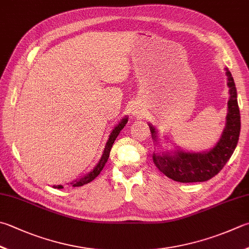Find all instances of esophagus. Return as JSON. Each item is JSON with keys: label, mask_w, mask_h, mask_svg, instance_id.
Segmentation results:
<instances>
[{"label": "esophagus", "mask_w": 249, "mask_h": 249, "mask_svg": "<svg viewBox=\"0 0 249 249\" xmlns=\"http://www.w3.org/2000/svg\"><path fill=\"white\" fill-rule=\"evenodd\" d=\"M138 110H139V109H134L132 114H133V115H139V114H140V111H138Z\"/></svg>", "instance_id": "1"}]
</instances>
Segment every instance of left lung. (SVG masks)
Returning a JSON list of instances; mask_svg holds the SVG:
<instances>
[{
  "label": "left lung",
  "mask_w": 249,
  "mask_h": 249,
  "mask_svg": "<svg viewBox=\"0 0 249 249\" xmlns=\"http://www.w3.org/2000/svg\"><path fill=\"white\" fill-rule=\"evenodd\" d=\"M227 70L230 100L228 102L227 124L221 138L214 146L203 153L177 151L173 154L160 153L153 155V160L158 170L170 179L182 182H204L221 171L235 149L241 131V115L237 104L236 88L231 72ZM152 138L157 139V133L152 124H148Z\"/></svg>",
  "instance_id": "obj_1"
}]
</instances>
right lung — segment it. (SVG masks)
I'll return each mask as SVG.
<instances>
[{"label": "right lung", "instance_id": "1", "mask_svg": "<svg viewBox=\"0 0 249 249\" xmlns=\"http://www.w3.org/2000/svg\"><path fill=\"white\" fill-rule=\"evenodd\" d=\"M126 123H128V118H124L118 124L115 126V129L111 131V133L109 135V139H108V141H107L106 146L104 148V153H103L102 157L100 159V161H98V163L94 167V169H93L92 171L89 172L88 175L82 177L81 179L76 180V181H72L71 183H70V185H72V186H82L84 184H87V183L93 181L98 175H100L101 171L103 170V168H104V166H105V163L107 162V160H108L109 153H110V149L112 147V144H114L115 140L117 139V137H118V134L120 133V131L124 128V125H125ZM53 187H55V189H63L64 186L63 185H54Z\"/></svg>", "mask_w": 249, "mask_h": 249}]
</instances>
